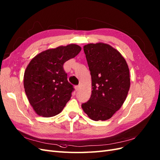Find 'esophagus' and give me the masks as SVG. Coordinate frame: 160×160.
<instances>
[{"mask_svg": "<svg viewBox=\"0 0 160 160\" xmlns=\"http://www.w3.org/2000/svg\"><path fill=\"white\" fill-rule=\"evenodd\" d=\"M75 90H76V91H78V89H79V86H75Z\"/></svg>", "mask_w": 160, "mask_h": 160, "instance_id": "obj_1", "label": "esophagus"}]
</instances>
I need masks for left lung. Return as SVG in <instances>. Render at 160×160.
Returning a JSON list of instances; mask_svg holds the SVG:
<instances>
[{"label": "left lung", "instance_id": "1", "mask_svg": "<svg viewBox=\"0 0 160 160\" xmlns=\"http://www.w3.org/2000/svg\"><path fill=\"white\" fill-rule=\"evenodd\" d=\"M84 52L92 78V94L82 104L94 121L111 118L124 103L130 88L128 65L117 49L106 43H90Z\"/></svg>", "mask_w": 160, "mask_h": 160}]
</instances>
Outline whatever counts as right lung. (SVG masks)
Returning a JSON list of instances; mask_svg holds the SVG:
<instances>
[{
	"label": "right lung",
	"mask_w": 160,
	"mask_h": 160,
	"mask_svg": "<svg viewBox=\"0 0 160 160\" xmlns=\"http://www.w3.org/2000/svg\"><path fill=\"white\" fill-rule=\"evenodd\" d=\"M80 51L76 44L60 46L39 53L29 62L24 74V88L38 115H56L70 100L74 89L68 81L63 66Z\"/></svg>",
	"instance_id": "obj_1"
}]
</instances>
